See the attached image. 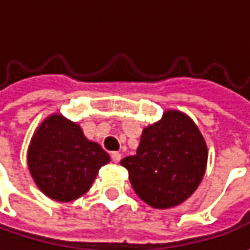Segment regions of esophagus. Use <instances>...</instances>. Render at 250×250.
I'll return each instance as SVG.
<instances>
[{
  "instance_id": "obj_1",
  "label": "esophagus",
  "mask_w": 250,
  "mask_h": 250,
  "mask_svg": "<svg viewBox=\"0 0 250 250\" xmlns=\"http://www.w3.org/2000/svg\"><path fill=\"white\" fill-rule=\"evenodd\" d=\"M121 159H122L121 153H118V151H112V153H111V160H112L114 163H120Z\"/></svg>"
}]
</instances>
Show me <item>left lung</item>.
Wrapping results in <instances>:
<instances>
[{
	"instance_id": "left-lung-1",
	"label": "left lung",
	"mask_w": 250,
	"mask_h": 250,
	"mask_svg": "<svg viewBox=\"0 0 250 250\" xmlns=\"http://www.w3.org/2000/svg\"><path fill=\"white\" fill-rule=\"evenodd\" d=\"M206 142L195 122L179 111L143 129L135 156L121 160L136 195L154 208L178 206L205 175Z\"/></svg>"
}]
</instances>
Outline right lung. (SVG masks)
<instances>
[{
    "label": "right lung",
    "instance_id": "1",
    "mask_svg": "<svg viewBox=\"0 0 250 250\" xmlns=\"http://www.w3.org/2000/svg\"><path fill=\"white\" fill-rule=\"evenodd\" d=\"M110 161L100 145L84 138L78 124L54 114L39 126L27 151L34 182L44 195L71 202L86 193Z\"/></svg>",
    "mask_w": 250,
    "mask_h": 250
}]
</instances>
